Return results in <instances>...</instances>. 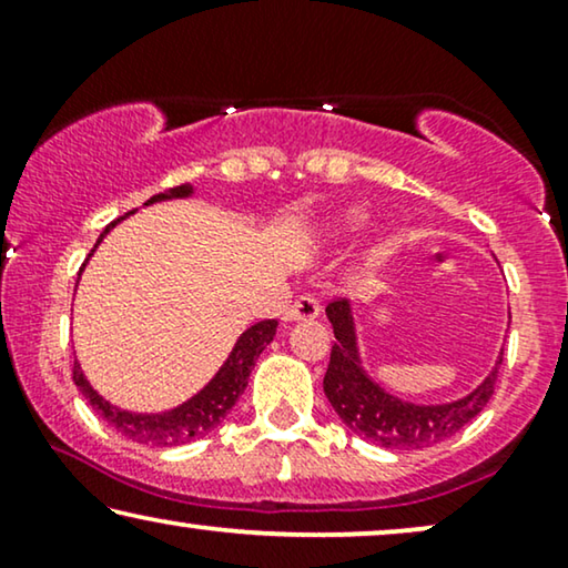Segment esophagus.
<instances>
[{
    "label": "esophagus",
    "instance_id": "1",
    "mask_svg": "<svg viewBox=\"0 0 568 568\" xmlns=\"http://www.w3.org/2000/svg\"><path fill=\"white\" fill-rule=\"evenodd\" d=\"M321 315V302H317L313 294H302V297L294 302L292 307H286L284 321L294 323V321H313V317Z\"/></svg>",
    "mask_w": 568,
    "mask_h": 568
}]
</instances>
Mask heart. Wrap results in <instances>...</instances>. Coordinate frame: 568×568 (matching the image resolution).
Here are the masks:
<instances>
[{
  "label": "heart",
  "mask_w": 568,
  "mask_h": 568,
  "mask_svg": "<svg viewBox=\"0 0 568 568\" xmlns=\"http://www.w3.org/2000/svg\"><path fill=\"white\" fill-rule=\"evenodd\" d=\"M364 224H367V216H364L359 209H346L344 214H338L336 220L331 222L333 235H352V232H359Z\"/></svg>",
  "instance_id": "heart-1"
}]
</instances>
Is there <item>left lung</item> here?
Instances as JSON below:
<instances>
[{"instance_id":"left-lung-1","label":"left lung","mask_w":568,"mask_h":568,"mask_svg":"<svg viewBox=\"0 0 568 568\" xmlns=\"http://www.w3.org/2000/svg\"><path fill=\"white\" fill-rule=\"evenodd\" d=\"M325 315H328L333 325L336 344L331 348L323 390L328 395L331 406L341 422L356 437L375 442L377 447L385 449H424L460 432L491 400L504 359V348L499 352L494 369L488 372L476 390L457 400L424 406V403H410L387 393L383 385H377L367 375L359 356V346H356V325L348 300L331 302L325 307Z\"/></svg>"}]
</instances>
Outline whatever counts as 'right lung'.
Wrapping results in <instances>:
<instances>
[{
  "instance_id": "1",
  "label": "right lung",
  "mask_w": 568,
  "mask_h": 568,
  "mask_svg": "<svg viewBox=\"0 0 568 568\" xmlns=\"http://www.w3.org/2000/svg\"><path fill=\"white\" fill-rule=\"evenodd\" d=\"M193 196V185H175L165 193H158L146 201L144 206L158 204V201L168 199H189ZM134 214V212H131ZM123 220V216H121ZM121 220H115L103 230V235L98 237L95 247L100 245L108 232H111ZM92 247L90 255L95 253ZM88 255V261H90ZM84 261V263H88ZM82 263V268H84ZM276 321H261L247 328L243 336L237 338V344L232 346L227 362L222 364L220 372L209 379V383L201 387V390L189 398L181 406L162 410V414H134V410H123L113 406L111 400H105L95 387L88 383L80 362H74V385L80 387V393L90 400V406L98 410L100 418H105L108 424L113 426L115 432L123 434V437L131 442H139V445H154V447H178L185 445V442L204 437L214 429L216 424L222 422L224 416L230 414L232 406H235L240 395H243L247 377H251V369L255 367V359H258L263 348H266L276 336Z\"/></svg>"
}]
</instances>
